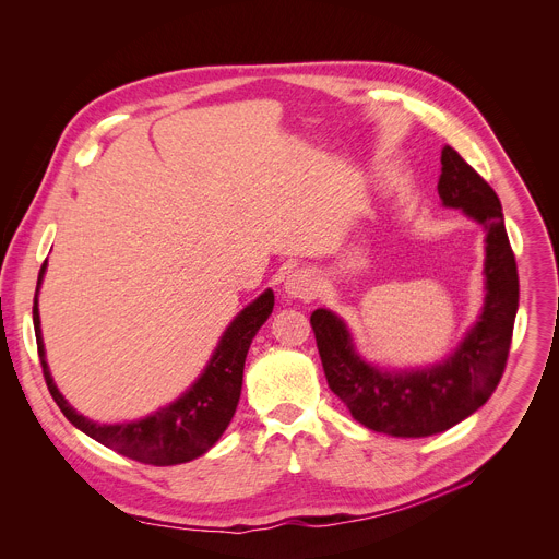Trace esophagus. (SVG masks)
<instances>
[{
  "label": "esophagus",
  "instance_id": "obj_1",
  "mask_svg": "<svg viewBox=\"0 0 559 559\" xmlns=\"http://www.w3.org/2000/svg\"><path fill=\"white\" fill-rule=\"evenodd\" d=\"M283 292L287 298H302L309 300L316 296V278L309 270H294L285 283H283Z\"/></svg>",
  "mask_w": 559,
  "mask_h": 559
}]
</instances>
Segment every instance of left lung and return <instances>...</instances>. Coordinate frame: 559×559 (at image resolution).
I'll list each match as a JSON object with an SVG mask.
<instances>
[{"mask_svg":"<svg viewBox=\"0 0 559 559\" xmlns=\"http://www.w3.org/2000/svg\"><path fill=\"white\" fill-rule=\"evenodd\" d=\"M440 164L442 205L485 229V300L462 341L442 360L384 367L356 349L336 311L318 307L309 316L330 389L354 420L393 438L442 433L480 409L502 378L518 313V265L498 194L453 147H442Z\"/></svg>","mask_w":559,"mask_h":559,"instance_id":"8db88e82","label":"left lung"}]
</instances>
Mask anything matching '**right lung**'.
<instances>
[{"instance_id": "obj_1", "label": "right lung", "mask_w": 559, "mask_h": 559, "mask_svg": "<svg viewBox=\"0 0 559 559\" xmlns=\"http://www.w3.org/2000/svg\"><path fill=\"white\" fill-rule=\"evenodd\" d=\"M46 267L48 261L41 265L37 278L33 325L44 367V378L61 414L79 431H84L99 444L143 464L173 466L207 453L231 423L238 397H241L246 358L254 336L259 334V330L263 328V323L274 309V292L267 287L261 296H257L250 305H246L231 318V323L221 334L203 371L179 397H175L173 403L158 407L152 414L136 420L97 423L84 414H79L66 401L48 367L39 318V289L46 276Z\"/></svg>"}]
</instances>
